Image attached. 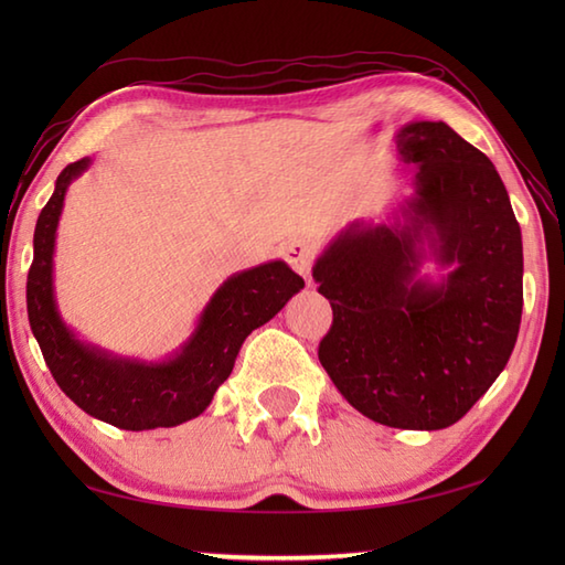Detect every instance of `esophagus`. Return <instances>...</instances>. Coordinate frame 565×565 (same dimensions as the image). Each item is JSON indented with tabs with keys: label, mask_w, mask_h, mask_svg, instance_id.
I'll return each mask as SVG.
<instances>
[{
	"label": "esophagus",
	"mask_w": 565,
	"mask_h": 565,
	"mask_svg": "<svg viewBox=\"0 0 565 565\" xmlns=\"http://www.w3.org/2000/svg\"><path fill=\"white\" fill-rule=\"evenodd\" d=\"M284 257H286V262L291 264L294 271L301 274L303 279H308V284H310V267H313V245H310L308 239H303V237H294V239H289V243H286Z\"/></svg>",
	"instance_id": "1"
}]
</instances>
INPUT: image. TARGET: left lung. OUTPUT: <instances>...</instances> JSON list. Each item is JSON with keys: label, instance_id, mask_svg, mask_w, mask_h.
Masks as SVG:
<instances>
[{"label": "left lung", "instance_id": "8db88e82", "mask_svg": "<svg viewBox=\"0 0 565 565\" xmlns=\"http://www.w3.org/2000/svg\"><path fill=\"white\" fill-rule=\"evenodd\" d=\"M395 152L417 167L386 223L352 221L316 259L332 306L318 359L347 403L398 429H444L493 386L522 320V233L486 154L444 121H413ZM431 258L448 274H418Z\"/></svg>", "mask_w": 565, "mask_h": 565}]
</instances>
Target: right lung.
<instances>
[{
	"label": "right lung",
	"instance_id": "add662e5",
	"mask_svg": "<svg viewBox=\"0 0 565 565\" xmlns=\"http://www.w3.org/2000/svg\"><path fill=\"white\" fill-rule=\"evenodd\" d=\"M89 164L92 158H82L60 172L35 223L26 281L33 338L57 386L87 415L130 431L177 427L206 411L213 393L231 376L247 334L279 313L303 289V279L281 259L227 276L201 310L191 338L162 362H140L82 342L60 318L53 255L67 186Z\"/></svg>",
	"mask_w": 565,
	"mask_h": 565
}]
</instances>
